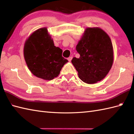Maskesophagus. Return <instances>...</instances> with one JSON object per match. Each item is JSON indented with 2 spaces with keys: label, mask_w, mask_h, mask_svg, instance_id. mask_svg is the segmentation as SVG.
<instances>
[{
  "label": "esophagus",
  "mask_w": 134,
  "mask_h": 134,
  "mask_svg": "<svg viewBox=\"0 0 134 134\" xmlns=\"http://www.w3.org/2000/svg\"><path fill=\"white\" fill-rule=\"evenodd\" d=\"M72 56H70V57H69V58H68V60L69 61H71V60H72Z\"/></svg>",
  "instance_id": "esophagus-1"
}]
</instances>
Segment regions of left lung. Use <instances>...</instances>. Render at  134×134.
I'll use <instances>...</instances> for the list:
<instances>
[{
  "label": "left lung",
  "mask_w": 134,
  "mask_h": 134,
  "mask_svg": "<svg viewBox=\"0 0 134 134\" xmlns=\"http://www.w3.org/2000/svg\"><path fill=\"white\" fill-rule=\"evenodd\" d=\"M76 50L80 57L73 58L71 62L82 81L92 84L105 77L112 67L113 52L109 37L103 30L87 28Z\"/></svg>",
  "instance_id": "8db88e82"
}]
</instances>
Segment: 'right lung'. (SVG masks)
Instances as JSON below:
<instances>
[{"label":"right lung","mask_w":134,"mask_h":134,"mask_svg":"<svg viewBox=\"0 0 134 134\" xmlns=\"http://www.w3.org/2000/svg\"><path fill=\"white\" fill-rule=\"evenodd\" d=\"M63 51L54 45L47 28L32 34L24 47V57L30 71L37 77L52 80L57 77L68 62L62 56Z\"/></svg>","instance_id":"1"}]
</instances>
